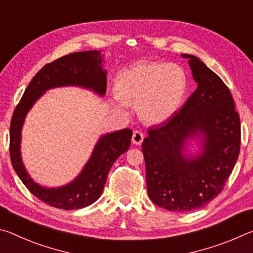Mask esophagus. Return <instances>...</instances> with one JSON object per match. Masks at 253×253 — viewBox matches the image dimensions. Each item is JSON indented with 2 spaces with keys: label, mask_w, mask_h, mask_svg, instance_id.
<instances>
[{
  "label": "esophagus",
  "mask_w": 253,
  "mask_h": 253,
  "mask_svg": "<svg viewBox=\"0 0 253 253\" xmlns=\"http://www.w3.org/2000/svg\"><path fill=\"white\" fill-rule=\"evenodd\" d=\"M143 139H144V134L142 131L139 130H135L134 134L131 136V142L134 145H140L143 143Z\"/></svg>",
  "instance_id": "34e87169"
}]
</instances>
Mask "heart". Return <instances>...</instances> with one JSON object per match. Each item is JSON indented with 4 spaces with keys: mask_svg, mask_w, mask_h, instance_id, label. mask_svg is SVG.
<instances>
[{
    "mask_svg": "<svg viewBox=\"0 0 253 253\" xmlns=\"http://www.w3.org/2000/svg\"><path fill=\"white\" fill-rule=\"evenodd\" d=\"M186 87L185 72L176 63H138L118 75L114 99L119 109L137 104L142 121L161 125L176 113Z\"/></svg>",
    "mask_w": 253,
    "mask_h": 253,
    "instance_id": "heart-1",
    "label": "heart"
}]
</instances>
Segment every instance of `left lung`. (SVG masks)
<instances>
[{
    "label": "left lung",
    "instance_id": "obj_1",
    "mask_svg": "<svg viewBox=\"0 0 253 253\" xmlns=\"http://www.w3.org/2000/svg\"><path fill=\"white\" fill-rule=\"evenodd\" d=\"M188 60L196 89L169 121L148 130L142 149L148 196L173 212L216 198L240 153L241 126L229 88L201 59Z\"/></svg>",
    "mask_w": 253,
    "mask_h": 253
}]
</instances>
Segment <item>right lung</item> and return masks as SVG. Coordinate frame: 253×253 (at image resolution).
I'll list each match as a JSON object with an SVG mask.
<instances>
[{
    "mask_svg": "<svg viewBox=\"0 0 253 253\" xmlns=\"http://www.w3.org/2000/svg\"><path fill=\"white\" fill-rule=\"evenodd\" d=\"M105 54L98 50L70 53L48 63L33 77L16 106L10 127V155L15 173L31 193L53 208L77 210L89 207L100 198L111 166L130 146L128 128L101 135L91 155L77 176L65 185L46 187L37 183L25 169L21 153L22 128L34 104L53 88L79 87L104 97L107 88Z\"/></svg>",
    "mask_w": 253,
    "mask_h": 253,
    "instance_id": "right-lung-1",
    "label": "right lung"
}]
</instances>
